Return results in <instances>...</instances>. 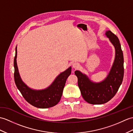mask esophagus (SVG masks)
Masks as SVG:
<instances>
[{"mask_svg":"<svg viewBox=\"0 0 133 133\" xmlns=\"http://www.w3.org/2000/svg\"><path fill=\"white\" fill-rule=\"evenodd\" d=\"M72 67L74 69H78L79 67V64L77 62H74L72 63Z\"/></svg>","mask_w":133,"mask_h":133,"instance_id":"34e87169","label":"esophagus"}]
</instances>
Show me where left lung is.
Returning <instances> with one entry per match:
<instances>
[{"label":"left lung","mask_w":133,"mask_h":133,"mask_svg":"<svg viewBox=\"0 0 133 133\" xmlns=\"http://www.w3.org/2000/svg\"><path fill=\"white\" fill-rule=\"evenodd\" d=\"M105 35L116 50L115 61L107 78L100 83H95L79 71H75L82 96L91 104H103L112 99L118 91L123 78V55L119 39L110 30L107 31Z\"/></svg>","instance_id":"left-lung-1"}]
</instances>
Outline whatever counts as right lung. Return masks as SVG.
<instances>
[{"mask_svg": "<svg viewBox=\"0 0 133 133\" xmlns=\"http://www.w3.org/2000/svg\"><path fill=\"white\" fill-rule=\"evenodd\" d=\"M17 47L14 58V79L15 84L25 100L32 105L38 108H48L59 103L63 93L66 80L71 73L70 67L61 73L49 87L42 90H34L29 88L21 80L16 62Z\"/></svg>", "mask_w": 133, "mask_h": 133, "instance_id": "obj_1", "label": "right lung"}]
</instances>
